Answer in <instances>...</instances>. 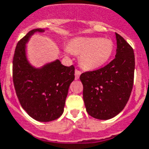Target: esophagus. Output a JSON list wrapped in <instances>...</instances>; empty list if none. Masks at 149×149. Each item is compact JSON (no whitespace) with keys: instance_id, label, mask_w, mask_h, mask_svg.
Listing matches in <instances>:
<instances>
[{"instance_id":"esophagus-1","label":"esophagus","mask_w":149,"mask_h":149,"mask_svg":"<svg viewBox=\"0 0 149 149\" xmlns=\"http://www.w3.org/2000/svg\"><path fill=\"white\" fill-rule=\"evenodd\" d=\"M81 74V72L79 70H75V79H79V76Z\"/></svg>"}]
</instances>
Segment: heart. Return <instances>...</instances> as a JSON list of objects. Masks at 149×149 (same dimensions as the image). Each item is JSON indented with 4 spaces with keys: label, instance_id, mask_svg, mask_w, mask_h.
Instances as JSON below:
<instances>
[{
    "label": "heart",
    "instance_id": "heart-1",
    "mask_svg": "<svg viewBox=\"0 0 149 149\" xmlns=\"http://www.w3.org/2000/svg\"><path fill=\"white\" fill-rule=\"evenodd\" d=\"M69 51L80 55L79 62L86 70H95L107 62L112 54V41L100 38H77L71 41Z\"/></svg>",
    "mask_w": 149,
    "mask_h": 149
}]
</instances>
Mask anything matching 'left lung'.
Here are the masks:
<instances>
[{
	"label": "left lung",
	"instance_id": "left-lung-1",
	"mask_svg": "<svg viewBox=\"0 0 149 149\" xmlns=\"http://www.w3.org/2000/svg\"><path fill=\"white\" fill-rule=\"evenodd\" d=\"M116 36V58L104 68L80 75L86 111L101 120L110 119L123 110L134 85V49L118 33Z\"/></svg>",
	"mask_w": 149,
	"mask_h": 149
}]
</instances>
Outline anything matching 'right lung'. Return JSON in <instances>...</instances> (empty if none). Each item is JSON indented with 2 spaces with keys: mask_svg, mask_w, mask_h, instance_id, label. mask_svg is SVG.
<instances>
[{
  "mask_svg": "<svg viewBox=\"0 0 149 149\" xmlns=\"http://www.w3.org/2000/svg\"><path fill=\"white\" fill-rule=\"evenodd\" d=\"M33 29L17 43L12 62V79L22 108L39 122H51L63 112L70 83L74 79V67H66L59 60L41 68L30 64L26 56V44L35 32Z\"/></svg>",
  "mask_w": 149,
  "mask_h": 149,
  "instance_id": "right-lung-1",
  "label": "right lung"
}]
</instances>
